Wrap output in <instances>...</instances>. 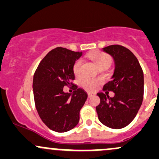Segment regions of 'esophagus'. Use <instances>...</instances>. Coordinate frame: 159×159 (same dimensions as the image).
<instances>
[{
	"instance_id": "obj_1",
	"label": "esophagus",
	"mask_w": 159,
	"mask_h": 159,
	"mask_svg": "<svg viewBox=\"0 0 159 159\" xmlns=\"http://www.w3.org/2000/svg\"><path fill=\"white\" fill-rule=\"evenodd\" d=\"M87 94H88V97H89H89H91L92 95H93V93H88Z\"/></svg>"
}]
</instances>
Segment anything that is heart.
Listing matches in <instances>:
<instances>
[{"mask_svg": "<svg viewBox=\"0 0 159 159\" xmlns=\"http://www.w3.org/2000/svg\"><path fill=\"white\" fill-rule=\"evenodd\" d=\"M92 61L96 64L98 67L102 66H109L111 64L112 60L111 57L108 54L104 52H96L91 53L88 55ZM81 60L78 59L74 62L73 65V71L76 76H78L80 73V66H81ZM102 80L99 78H93V77H85L81 80V86L86 90L93 91L99 85L102 84Z\"/></svg>", "mask_w": 159, "mask_h": 159, "instance_id": "heart-1", "label": "heart"}]
</instances>
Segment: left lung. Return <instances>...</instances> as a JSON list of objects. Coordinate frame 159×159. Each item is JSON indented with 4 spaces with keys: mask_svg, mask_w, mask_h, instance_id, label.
Here are the masks:
<instances>
[{
    "mask_svg": "<svg viewBox=\"0 0 159 159\" xmlns=\"http://www.w3.org/2000/svg\"><path fill=\"white\" fill-rule=\"evenodd\" d=\"M102 50L114 61L111 80L104 86L103 90L112 91L114 96L110 98L108 92L97 94L100 104L96 106V111L102 124L112 129H120L130 124L142 105L144 93L143 72L136 56L127 48L114 45Z\"/></svg>",
    "mask_w": 159,
    "mask_h": 159,
    "instance_id": "left-lung-1",
    "label": "left lung"
}]
</instances>
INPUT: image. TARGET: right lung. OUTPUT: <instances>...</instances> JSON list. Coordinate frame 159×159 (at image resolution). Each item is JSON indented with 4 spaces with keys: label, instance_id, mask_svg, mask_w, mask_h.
<instances>
[{
    "label": "right lung",
    "instance_id": "add662e5",
    "mask_svg": "<svg viewBox=\"0 0 159 159\" xmlns=\"http://www.w3.org/2000/svg\"><path fill=\"white\" fill-rule=\"evenodd\" d=\"M82 56L58 47L46 54L33 76L34 100L38 114L49 129L58 133L72 129L80 120V109L87 93L71 81L75 79L73 65ZM73 84V94L63 92V86Z\"/></svg>",
    "mask_w": 159,
    "mask_h": 159
}]
</instances>
